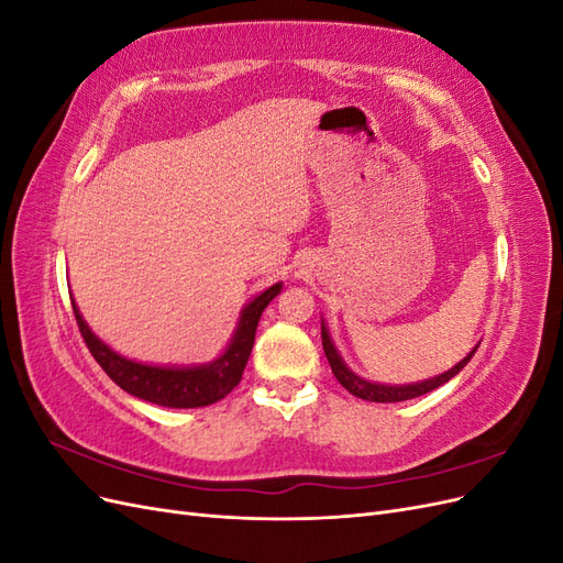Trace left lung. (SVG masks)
<instances>
[{"label":"left lung","mask_w":563,"mask_h":563,"mask_svg":"<svg viewBox=\"0 0 563 563\" xmlns=\"http://www.w3.org/2000/svg\"><path fill=\"white\" fill-rule=\"evenodd\" d=\"M321 345H323V352H327V360L331 364V371H333L335 380L343 385L350 391V395L360 397V399H366V401H378V404H395V401H406V399H416L420 395H428V391L437 389L439 385H444L453 376H457V373L467 366V362L472 360L474 352H476V347H474L463 362L455 364L451 371L441 373V376H437V378L399 387V385H376V383H368V380H364L360 376H354V373L345 366V362L340 360V354L333 347L331 335H329V331H327V327H323V323H321Z\"/></svg>","instance_id":"1"}]
</instances>
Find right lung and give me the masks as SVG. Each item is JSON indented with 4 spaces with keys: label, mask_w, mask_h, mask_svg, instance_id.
<instances>
[{
    "label": "right lung",
    "mask_w": 563,
    "mask_h": 563,
    "mask_svg": "<svg viewBox=\"0 0 563 563\" xmlns=\"http://www.w3.org/2000/svg\"><path fill=\"white\" fill-rule=\"evenodd\" d=\"M279 291H282V284H275L269 286L267 291H263L258 298L251 300L240 317V327H236L225 354L218 356L216 362L207 366H195V368L147 366V364L131 362L126 356H119L91 333V329L87 327V321L81 319L75 302H73V312L77 319L79 333L84 338V343H87L89 352L93 354V360L124 391H129V395L139 399L168 406V408H199V406L220 401L223 397H228L236 385H240L242 373L251 356L261 314L267 308V302Z\"/></svg>",
    "instance_id": "add662e5"
}]
</instances>
